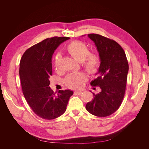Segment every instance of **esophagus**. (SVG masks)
Returning <instances> with one entry per match:
<instances>
[{
    "label": "esophagus",
    "instance_id": "1",
    "mask_svg": "<svg viewBox=\"0 0 149 149\" xmlns=\"http://www.w3.org/2000/svg\"><path fill=\"white\" fill-rule=\"evenodd\" d=\"M75 93H77V94L78 95H81V93H83V91H75Z\"/></svg>",
    "mask_w": 149,
    "mask_h": 149
}]
</instances>
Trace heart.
Segmentation results:
<instances>
[{
	"instance_id": "heart-1",
	"label": "heart",
	"mask_w": 149,
	"mask_h": 149,
	"mask_svg": "<svg viewBox=\"0 0 149 149\" xmlns=\"http://www.w3.org/2000/svg\"><path fill=\"white\" fill-rule=\"evenodd\" d=\"M68 52L74 58L79 62H82L83 68L87 71L94 74L98 72L101 64L99 54L97 52H89L88 46L80 41H74L66 47ZM54 68L59 70L61 67V56L57 54L54 58ZM87 77L83 72L70 74L65 79V83L70 88H80L86 81Z\"/></svg>"
}]
</instances>
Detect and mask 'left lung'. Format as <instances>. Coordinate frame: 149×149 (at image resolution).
<instances>
[{
    "label": "left lung",
    "instance_id": "8db88e82",
    "mask_svg": "<svg viewBox=\"0 0 149 149\" xmlns=\"http://www.w3.org/2000/svg\"><path fill=\"white\" fill-rule=\"evenodd\" d=\"M88 37L95 43L101 64L98 77L91 82L93 86H99L101 92L93 93V99L86 105L91 114L105 117L118 110L123 100L129 71V64L122 47L112 39L96 34Z\"/></svg>",
    "mask_w": 149,
    "mask_h": 149
}]
</instances>
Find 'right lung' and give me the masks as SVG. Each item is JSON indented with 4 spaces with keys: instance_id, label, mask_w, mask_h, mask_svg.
I'll return each mask as SVG.
<instances>
[{
    "instance_id": "add662e5",
    "label": "right lung",
    "mask_w": 149,
    "mask_h": 149,
    "mask_svg": "<svg viewBox=\"0 0 149 149\" xmlns=\"http://www.w3.org/2000/svg\"><path fill=\"white\" fill-rule=\"evenodd\" d=\"M69 39L46 38L28 48L20 60L19 75L23 95L33 112L45 120H53L63 114L74 93L70 90H60L56 94L49 87L52 55L61 43Z\"/></svg>"
}]
</instances>
